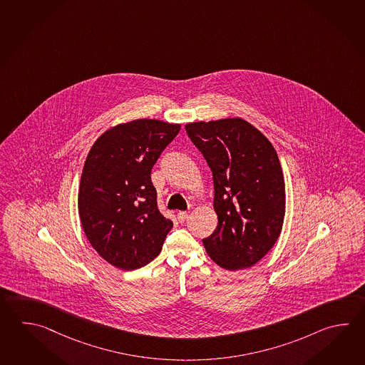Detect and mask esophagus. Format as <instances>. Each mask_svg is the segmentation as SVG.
<instances>
[{
  "label": "esophagus",
  "instance_id": "esophagus-1",
  "mask_svg": "<svg viewBox=\"0 0 365 365\" xmlns=\"http://www.w3.org/2000/svg\"><path fill=\"white\" fill-rule=\"evenodd\" d=\"M187 218H188V212H179L178 213V221L180 223L185 222Z\"/></svg>",
  "mask_w": 365,
  "mask_h": 365
}]
</instances>
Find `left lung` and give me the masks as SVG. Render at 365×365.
Segmentation results:
<instances>
[{
    "instance_id": "left-lung-1",
    "label": "left lung",
    "mask_w": 365,
    "mask_h": 365,
    "mask_svg": "<svg viewBox=\"0 0 365 365\" xmlns=\"http://www.w3.org/2000/svg\"><path fill=\"white\" fill-rule=\"evenodd\" d=\"M186 131L213 174L218 225L204 247L221 268H250L282 230L286 194L274 147L242 118L192 122Z\"/></svg>"
}]
</instances>
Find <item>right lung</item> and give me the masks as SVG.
I'll return each mask as SVG.
<instances>
[{
  "mask_svg": "<svg viewBox=\"0 0 365 365\" xmlns=\"http://www.w3.org/2000/svg\"><path fill=\"white\" fill-rule=\"evenodd\" d=\"M180 125L135 119L109 128L83 166L78 210L91 246L115 268L134 270L163 250L173 227L157 208L150 171Z\"/></svg>",
  "mask_w": 365,
  "mask_h": 365,
  "instance_id": "right-lung-1",
  "label": "right lung"
}]
</instances>
